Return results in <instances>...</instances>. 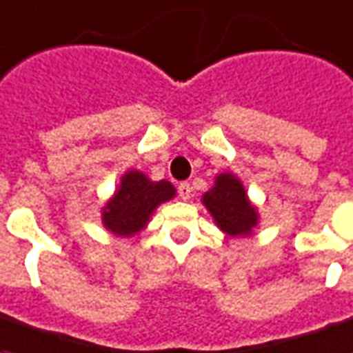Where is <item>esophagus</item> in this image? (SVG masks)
I'll use <instances>...</instances> for the list:
<instances>
[{
  "label": "esophagus",
  "instance_id": "1",
  "mask_svg": "<svg viewBox=\"0 0 353 353\" xmlns=\"http://www.w3.org/2000/svg\"><path fill=\"white\" fill-rule=\"evenodd\" d=\"M179 195H180V199H190V195H192V186H190V182H182L179 186Z\"/></svg>",
  "mask_w": 353,
  "mask_h": 353
}]
</instances>
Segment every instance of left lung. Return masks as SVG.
Instances as JSON below:
<instances>
[{"instance_id":"1","label":"left lung","mask_w":353,"mask_h":353,"mask_svg":"<svg viewBox=\"0 0 353 353\" xmlns=\"http://www.w3.org/2000/svg\"><path fill=\"white\" fill-rule=\"evenodd\" d=\"M203 205L216 225L231 236L250 235L259 222L258 210L248 199L243 182L231 173L216 176L212 190L203 195Z\"/></svg>"}]
</instances>
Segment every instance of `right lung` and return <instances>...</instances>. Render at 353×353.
Listing matches in <instances>:
<instances>
[{
	"label": "right lung",
	"mask_w": 353,
	"mask_h": 353,
	"mask_svg": "<svg viewBox=\"0 0 353 353\" xmlns=\"http://www.w3.org/2000/svg\"><path fill=\"white\" fill-rule=\"evenodd\" d=\"M174 192V186L167 180L152 182L141 171H128L120 180L117 194L103 207V225L114 235H135L161 203L173 199Z\"/></svg>",
	"instance_id": "add662e5"
}]
</instances>
